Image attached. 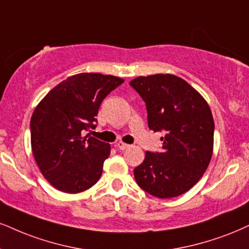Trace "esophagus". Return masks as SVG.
<instances>
[{"instance_id": "1", "label": "esophagus", "mask_w": 249, "mask_h": 249, "mask_svg": "<svg viewBox=\"0 0 249 249\" xmlns=\"http://www.w3.org/2000/svg\"><path fill=\"white\" fill-rule=\"evenodd\" d=\"M115 146L118 149H120V150H125V149H128L129 148V144H127V143H124V142H121V141H120V142H118L115 144Z\"/></svg>"}]
</instances>
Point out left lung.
<instances>
[{
  "label": "left lung",
  "instance_id": "1",
  "mask_svg": "<svg viewBox=\"0 0 249 249\" xmlns=\"http://www.w3.org/2000/svg\"><path fill=\"white\" fill-rule=\"evenodd\" d=\"M130 85L145 101L150 129L165 133L161 151H146L134 170L137 185L159 198L188 192L213 157L214 124L209 105L185 79L171 73L140 76Z\"/></svg>",
  "mask_w": 249,
  "mask_h": 249
}]
</instances>
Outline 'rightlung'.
Returning <instances> with one entry per match:
<instances>
[{"label":"right lung","instance_id":"1","mask_svg":"<svg viewBox=\"0 0 249 249\" xmlns=\"http://www.w3.org/2000/svg\"><path fill=\"white\" fill-rule=\"evenodd\" d=\"M124 79L82 72L52 89L31 118V146L40 171L54 188L76 194L96 185L110 153L108 143L83 137L96 128L100 104Z\"/></svg>","mask_w":249,"mask_h":249}]
</instances>
